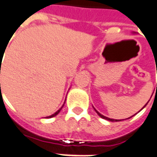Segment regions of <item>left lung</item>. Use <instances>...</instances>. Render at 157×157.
<instances>
[{
    "mask_svg": "<svg viewBox=\"0 0 157 157\" xmlns=\"http://www.w3.org/2000/svg\"><path fill=\"white\" fill-rule=\"evenodd\" d=\"M147 103H148V102H147ZM147 103H146V104H147ZM146 104H145V105L144 106V107H143L142 109H144V108H145V106H146ZM95 111H96V112H97V113H98V115L100 116V117H101V118H104V119H107V120H109V121H112V122L121 121V119H113V118H108V117H105V116H103V115H102V114H101L100 113L98 112V111H97L96 109H95ZM130 118H131V117H130ZM123 120H124V119H123Z\"/></svg>",
    "mask_w": 157,
    "mask_h": 157,
    "instance_id": "8db88e82",
    "label": "left lung"
}]
</instances>
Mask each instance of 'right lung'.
Returning a JSON list of instances; mask_svg holds the SVG:
<instances>
[{
	"label": "right lung",
	"mask_w": 157,
	"mask_h": 157,
	"mask_svg": "<svg viewBox=\"0 0 157 157\" xmlns=\"http://www.w3.org/2000/svg\"><path fill=\"white\" fill-rule=\"evenodd\" d=\"M0 85H1V84H0ZM64 104H65V103H64ZM63 106H64V105H63ZM63 106H62V107H61V108H60V109H59L58 111H56V112H55V113H54V114H52V115H50V116H48V117H46V118H53V117H55V116L57 115V114H58L60 112V110H61V109H62V108H63Z\"/></svg>",
	"instance_id": "1"
}]
</instances>
